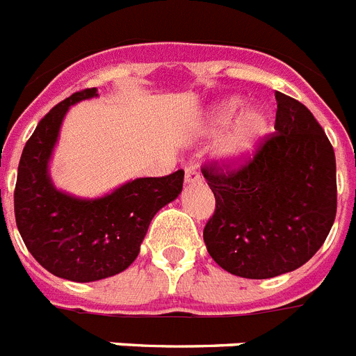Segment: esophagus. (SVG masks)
Segmentation results:
<instances>
[{
  "label": "esophagus",
  "mask_w": 356,
  "mask_h": 356,
  "mask_svg": "<svg viewBox=\"0 0 356 356\" xmlns=\"http://www.w3.org/2000/svg\"><path fill=\"white\" fill-rule=\"evenodd\" d=\"M203 176L202 172L198 171V167L194 165H187L185 167V181L187 184H202Z\"/></svg>",
  "instance_id": "1"
}]
</instances>
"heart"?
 Returning a JSON list of instances; mask_svg holds the SVG:
<instances>
[{
	"label": "heart",
	"mask_w": 356,
	"mask_h": 356,
	"mask_svg": "<svg viewBox=\"0 0 356 356\" xmlns=\"http://www.w3.org/2000/svg\"><path fill=\"white\" fill-rule=\"evenodd\" d=\"M243 108V100L238 97L223 100L211 120L212 131H220L227 128L223 136L218 142V154L223 158L225 162L239 163L243 160L250 158L256 153L261 142L265 140V136L270 131V115L263 108Z\"/></svg>",
	"instance_id": "1"
}]
</instances>
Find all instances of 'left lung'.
I'll return each instance as SVG.
<instances>
[{
  "label": "left lung",
  "instance_id": "8db88e82",
  "mask_svg": "<svg viewBox=\"0 0 356 356\" xmlns=\"http://www.w3.org/2000/svg\"><path fill=\"white\" fill-rule=\"evenodd\" d=\"M275 133L239 163H203L216 209L203 239L223 270L268 279L323 247L337 214L335 151L305 104L275 91Z\"/></svg>",
  "mask_w": 356,
  "mask_h": 356
}]
</instances>
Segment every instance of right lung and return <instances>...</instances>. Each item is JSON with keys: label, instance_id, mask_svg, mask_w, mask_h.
Instances as JSON below:
<instances>
[{"label": "right lung", "instance_id": "add662e5", "mask_svg": "<svg viewBox=\"0 0 356 356\" xmlns=\"http://www.w3.org/2000/svg\"><path fill=\"white\" fill-rule=\"evenodd\" d=\"M97 95L86 88L39 120L17 167L14 214L21 238L42 268L75 282L111 277L131 265L147 227L181 193L184 171L127 181L104 198L81 200L60 193L48 176V160L72 104Z\"/></svg>", "mask_w": 356, "mask_h": 356}]
</instances>
